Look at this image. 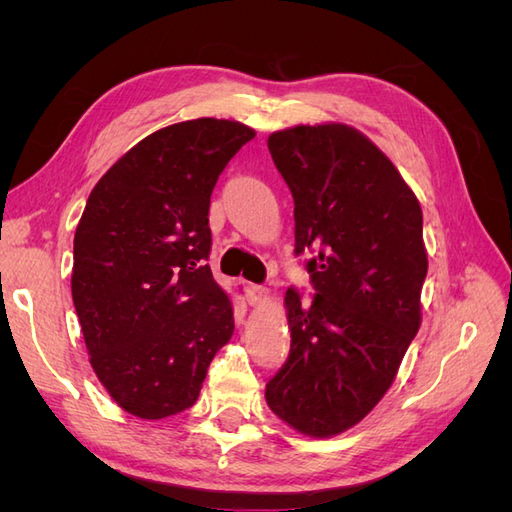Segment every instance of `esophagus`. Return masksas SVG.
Masks as SVG:
<instances>
[{"label": "esophagus", "instance_id": "obj_1", "mask_svg": "<svg viewBox=\"0 0 512 512\" xmlns=\"http://www.w3.org/2000/svg\"><path fill=\"white\" fill-rule=\"evenodd\" d=\"M245 299L250 305H260L262 301L267 299V288L260 286V284H245Z\"/></svg>", "mask_w": 512, "mask_h": 512}]
</instances>
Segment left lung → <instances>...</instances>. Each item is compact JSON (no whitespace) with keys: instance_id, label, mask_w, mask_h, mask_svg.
I'll list each match as a JSON object with an SVG mask.
<instances>
[{"instance_id":"obj_1","label":"left lung","mask_w":512,"mask_h":512,"mask_svg":"<svg viewBox=\"0 0 512 512\" xmlns=\"http://www.w3.org/2000/svg\"><path fill=\"white\" fill-rule=\"evenodd\" d=\"M294 200V256L312 303L286 290L290 354L267 382L269 408L329 438L367 416L395 380L421 327L427 275L423 213L393 162L342 123L269 136Z\"/></svg>"}]
</instances>
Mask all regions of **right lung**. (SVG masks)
I'll return each mask as SVG.
<instances>
[{"label": "right lung", "mask_w": 512, "mask_h": 512, "mask_svg": "<svg viewBox=\"0 0 512 512\" xmlns=\"http://www.w3.org/2000/svg\"><path fill=\"white\" fill-rule=\"evenodd\" d=\"M252 138L239 121L175 123L136 143L87 198L74 235V309L96 376L138 418L192 408L235 331L207 265V215L222 170Z\"/></svg>", "instance_id": "right-lung-1"}]
</instances>
